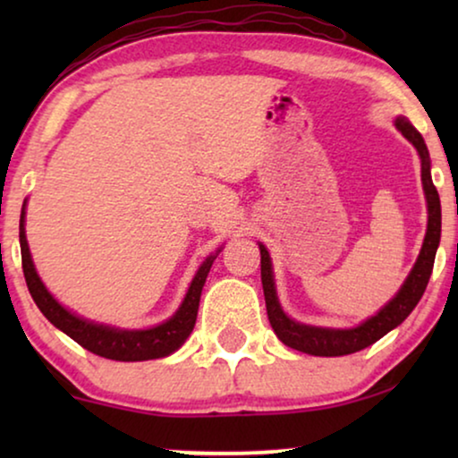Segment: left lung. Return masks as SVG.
Returning <instances> with one entry per match:
<instances>
[{"label": "left lung", "mask_w": 458, "mask_h": 458, "mask_svg": "<svg viewBox=\"0 0 458 458\" xmlns=\"http://www.w3.org/2000/svg\"><path fill=\"white\" fill-rule=\"evenodd\" d=\"M394 127L415 146L419 158H421V183L425 191V202H428V231H425L421 252H419L415 265H412L409 277L400 285L390 302L381 306L373 317H369L356 327L348 329H335V327H318V325H306L300 321H293L292 317L285 315L281 309L277 287H275V275H273V262L271 254L265 248V243H259L260 248V279L262 290H265V302H267V315L271 321V327L285 346L300 352L312 354V356H344L359 352V350L371 346L384 337L387 331L398 327L406 317L411 315L412 309L421 300L425 287H428L431 268H434L436 250L440 246V233H442V208H440V196L431 181V160L428 146H425L423 137L419 131L409 123V118L396 116L394 118Z\"/></svg>", "instance_id": "left-lung-1"}]
</instances>
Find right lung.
Here are the masks:
<instances>
[{
    "mask_svg": "<svg viewBox=\"0 0 458 458\" xmlns=\"http://www.w3.org/2000/svg\"><path fill=\"white\" fill-rule=\"evenodd\" d=\"M24 216H27V199L22 204L21 212V254H22V271L24 279H27L29 292L33 296L35 304L39 306L43 317L47 318L54 327L64 331L68 337L81 344L89 352L104 356L110 360H123V362H135V360H152V359H165V356L177 352L183 346L187 337L193 331L198 318V306L199 296H202V287L208 277L212 262L221 254L223 248H218L215 254L206 256V260L199 265V268L193 275L190 287L183 302L174 310L173 317L162 321L154 327L148 329H121L114 325L96 323L89 318L79 317L77 312L68 310L62 306L58 300L52 296L43 284L39 273H37L33 256H30L27 231H24Z\"/></svg>",
    "mask_w": 458,
    "mask_h": 458,
    "instance_id": "add662e5",
    "label": "right lung"
}]
</instances>
